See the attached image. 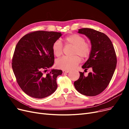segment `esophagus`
Wrapping results in <instances>:
<instances>
[{
    "instance_id": "1",
    "label": "esophagus",
    "mask_w": 129,
    "mask_h": 129,
    "mask_svg": "<svg viewBox=\"0 0 129 129\" xmlns=\"http://www.w3.org/2000/svg\"><path fill=\"white\" fill-rule=\"evenodd\" d=\"M69 72H70V71H69V70H63V73H68Z\"/></svg>"
}]
</instances>
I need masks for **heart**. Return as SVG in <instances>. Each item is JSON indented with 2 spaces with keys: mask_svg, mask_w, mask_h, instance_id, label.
Listing matches in <instances>:
<instances>
[{
  "mask_svg": "<svg viewBox=\"0 0 129 129\" xmlns=\"http://www.w3.org/2000/svg\"><path fill=\"white\" fill-rule=\"evenodd\" d=\"M66 44H71L74 46V55H78L82 58H87L91 53V46L88 43L85 42V38L78 34L71 35L65 39ZM63 46L59 41H55L52 46L54 54L58 57L62 54ZM81 59L78 56L73 57L64 56L57 61V65L59 68L70 70L73 69L80 63Z\"/></svg>",
  "mask_w": 129,
  "mask_h": 129,
  "instance_id": "1",
  "label": "heart"
}]
</instances>
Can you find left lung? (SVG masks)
<instances>
[{
    "label": "left lung",
    "instance_id": "obj_1",
    "mask_svg": "<svg viewBox=\"0 0 129 129\" xmlns=\"http://www.w3.org/2000/svg\"><path fill=\"white\" fill-rule=\"evenodd\" d=\"M78 33L85 35L91 44L89 58L82 68L92 72L85 76L80 72V78L74 82L76 90L88 96H96L109 85L116 66V56L113 44L104 33L91 28L78 29Z\"/></svg>",
    "mask_w": 129,
    "mask_h": 129
}]
</instances>
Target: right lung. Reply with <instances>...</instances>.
I'll return each instance as SVG.
<instances>
[{
  "mask_svg": "<svg viewBox=\"0 0 129 129\" xmlns=\"http://www.w3.org/2000/svg\"><path fill=\"white\" fill-rule=\"evenodd\" d=\"M61 33L36 31L25 35L16 45L12 60V68L17 81L26 94L43 99L56 89V78L62 71L52 69L54 65L53 43Z\"/></svg>",
  "mask_w": 129,
  "mask_h": 129,
  "instance_id": "obj_1",
  "label": "right lung"
}]
</instances>
